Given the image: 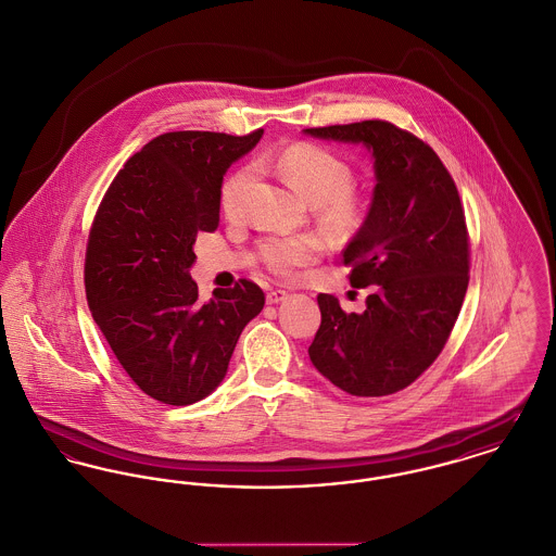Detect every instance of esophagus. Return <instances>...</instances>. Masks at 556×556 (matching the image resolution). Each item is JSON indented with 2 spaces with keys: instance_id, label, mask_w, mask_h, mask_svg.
I'll return each mask as SVG.
<instances>
[{
  "instance_id": "34e87169",
  "label": "esophagus",
  "mask_w": 556,
  "mask_h": 556,
  "mask_svg": "<svg viewBox=\"0 0 556 556\" xmlns=\"http://www.w3.org/2000/svg\"><path fill=\"white\" fill-rule=\"evenodd\" d=\"M283 300H288V292H286V290H273V292L266 294V302H268V304H279V302H283Z\"/></svg>"
}]
</instances>
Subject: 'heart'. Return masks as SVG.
Listing matches in <instances>:
<instances>
[{
	"label": "heart",
	"instance_id": "b5f03b06",
	"mask_svg": "<svg viewBox=\"0 0 556 556\" xmlns=\"http://www.w3.org/2000/svg\"><path fill=\"white\" fill-rule=\"evenodd\" d=\"M277 173L296 190L308 205L319 207L324 219L334 228H349L357 222L359 203L353 188V169L339 154L315 146L294 143L283 150L275 165ZM254 172L243 167L222 186V210L235 214ZM321 243L315 237H270L260 243L262 262L275 273H290L319 254Z\"/></svg>",
	"mask_w": 556,
	"mask_h": 556
}]
</instances>
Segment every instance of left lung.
Segmentation results:
<instances>
[{
  "label": "left lung",
  "mask_w": 556,
  "mask_h": 556,
  "mask_svg": "<svg viewBox=\"0 0 556 556\" xmlns=\"http://www.w3.org/2000/svg\"><path fill=\"white\" fill-rule=\"evenodd\" d=\"M304 135L364 146L375 161L372 203L346 243L351 286L368 288L364 313L319 294L313 366L359 397L395 393L440 355L468 290V228L453 177L415 135L384 121L304 128Z\"/></svg>",
  "instance_id": "8db88e82"
}]
</instances>
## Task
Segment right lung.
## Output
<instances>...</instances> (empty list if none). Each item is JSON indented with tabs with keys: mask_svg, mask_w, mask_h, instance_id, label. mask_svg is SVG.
<instances>
[{
	"mask_svg": "<svg viewBox=\"0 0 556 556\" xmlns=\"http://www.w3.org/2000/svg\"><path fill=\"white\" fill-rule=\"evenodd\" d=\"M262 132L159 135L128 159L94 215L88 306L128 377L163 404L207 397L264 306V292L248 279L201 302L190 277L197 235L219 224L224 175Z\"/></svg>",
	"mask_w": 556,
	"mask_h": 556,
	"instance_id": "right-lung-1",
	"label": "right lung"
}]
</instances>
